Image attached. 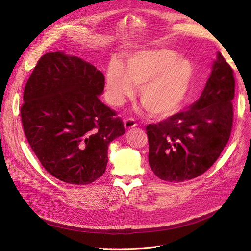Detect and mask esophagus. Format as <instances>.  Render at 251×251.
<instances>
[{"label": "esophagus", "instance_id": "obj_1", "mask_svg": "<svg viewBox=\"0 0 251 251\" xmlns=\"http://www.w3.org/2000/svg\"><path fill=\"white\" fill-rule=\"evenodd\" d=\"M137 126L135 119L134 118H127L125 120V127L126 129H131Z\"/></svg>", "mask_w": 251, "mask_h": 251}]
</instances>
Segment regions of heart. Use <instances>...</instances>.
Returning a JSON list of instances; mask_svg holds the SVG:
<instances>
[{"label":"heart","instance_id":"b5f03b06","mask_svg":"<svg viewBox=\"0 0 251 251\" xmlns=\"http://www.w3.org/2000/svg\"><path fill=\"white\" fill-rule=\"evenodd\" d=\"M195 66L173 50H141L129 55L125 66L113 61L105 75L106 95L112 106L123 105L140 86L139 99L157 117L171 115L187 98L195 78Z\"/></svg>","mask_w":251,"mask_h":251}]
</instances>
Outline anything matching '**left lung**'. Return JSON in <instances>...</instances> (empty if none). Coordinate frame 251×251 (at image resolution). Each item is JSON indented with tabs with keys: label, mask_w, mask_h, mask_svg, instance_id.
I'll use <instances>...</instances> for the list:
<instances>
[{
	"label": "left lung",
	"mask_w": 251,
	"mask_h": 251,
	"mask_svg": "<svg viewBox=\"0 0 251 251\" xmlns=\"http://www.w3.org/2000/svg\"><path fill=\"white\" fill-rule=\"evenodd\" d=\"M233 69L217 52L198 101L158 124L148 125V162L162 180L182 182L205 173L226 147L233 126Z\"/></svg>",
	"instance_id": "8db88e82"
}]
</instances>
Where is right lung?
<instances>
[{
  "label": "right lung",
  "instance_id": "add662e5",
  "mask_svg": "<svg viewBox=\"0 0 251 251\" xmlns=\"http://www.w3.org/2000/svg\"><path fill=\"white\" fill-rule=\"evenodd\" d=\"M101 71L83 59L49 52L39 59L24 92V132L46 171L85 185L101 177L108 145L125 134L123 120L100 101Z\"/></svg>",
  "mask_w": 251,
  "mask_h": 251
}]
</instances>
